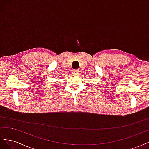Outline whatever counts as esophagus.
I'll return each mask as SVG.
<instances>
[{
	"label": "esophagus",
	"instance_id": "esophagus-1",
	"mask_svg": "<svg viewBox=\"0 0 149 149\" xmlns=\"http://www.w3.org/2000/svg\"><path fill=\"white\" fill-rule=\"evenodd\" d=\"M72 73L74 75H78L79 74V70H72Z\"/></svg>",
	"mask_w": 149,
	"mask_h": 149
}]
</instances>
